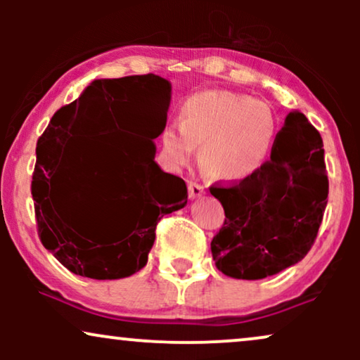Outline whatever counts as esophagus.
I'll list each match as a JSON object with an SVG mask.
<instances>
[{
	"mask_svg": "<svg viewBox=\"0 0 360 360\" xmlns=\"http://www.w3.org/2000/svg\"><path fill=\"white\" fill-rule=\"evenodd\" d=\"M188 189H189V198H191V200H194V198H201L205 194V188L198 183H189Z\"/></svg>",
	"mask_w": 360,
	"mask_h": 360,
	"instance_id": "esophagus-1",
	"label": "esophagus"
}]
</instances>
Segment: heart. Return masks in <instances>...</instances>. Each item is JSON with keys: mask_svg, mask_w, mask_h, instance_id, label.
I'll return each mask as SVG.
<instances>
[{"mask_svg": "<svg viewBox=\"0 0 360 360\" xmlns=\"http://www.w3.org/2000/svg\"><path fill=\"white\" fill-rule=\"evenodd\" d=\"M278 117L269 103L232 91L194 93L181 105L179 127L160 134L166 164L188 166L203 146L206 167L225 181H243L266 166L278 140Z\"/></svg>", "mask_w": 360, "mask_h": 360, "instance_id": "heart-1", "label": "heart"}]
</instances>
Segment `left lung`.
Masks as SVG:
<instances>
[{"label":"left lung","mask_w":360,"mask_h":360,"mask_svg":"<svg viewBox=\"0 0 360 360\" xmlns=\"http://www.w3.org/2000/svg\"><path fill=\"white\" fill-rule=\"evenodd\" d=\"M225 210L212 240L214 266L235 279H264L300 262L323 220L328 176L321 135L292 110L266 166L247 179L210 186Z\"/></svg>","instance_id":"obj_1"}]
</instances>
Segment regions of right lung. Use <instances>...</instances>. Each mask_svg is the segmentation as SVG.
I'll return each instance as SVG.
<instances>
[{
  "label": "right lung",
  "mask_w": 360,
  "mask_h": 360,
  "mask_svg": "<svg viewBox=\"0 0 360 360\" xmlns=\"http://www.w3.org/2000/svg\"><path fill=\"white\" fill-rule=\"evenodd\" d=\"M171 84L154 74L93 81L37 142V230L64 267L91 279L128 278L147 264L155 226L188 203L181 177L154 160ZM112 134L91 144L84 134ZM146 134L148 141L139 139Z\"/></svg>",
  "instance_id": "right-lung-1"
}]
</instances>
